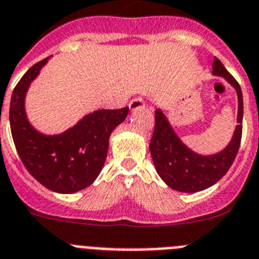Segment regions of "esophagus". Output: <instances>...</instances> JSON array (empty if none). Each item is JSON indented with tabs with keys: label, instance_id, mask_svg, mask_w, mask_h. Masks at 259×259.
Wrapping results in <instances>:
<instances>
[{
	"label": "esophagus",
	"instance_id": "esophagus-1",
	"mask_svg": "<svg viewBox=\"0 0 259 259\" xmlns=\"http://www.w3.org/2000/svg\"><path fill=\"white\" fill-rule=\"evenodd\" d=\"M130 110H137V109H142L145 108V101H143L141 97H137V99H133L129 104Z\"/></svg>",
	"mask_w": 259,
	"mask_h": 259
}]
</instances>
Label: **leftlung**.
I'll list each match as a JSON object with an SVG mask.
<instances>
[{
  "label": "left lung",
  "instance_id": "obj_1",
  "mask_svg": "<svg viewBox=\"0 0 259 259\" xmlns=\"http://www.w3.org/2000/svg\"><path fill=\"white\" fill-rule=\"evenodd\" d=\"M212 73L227 80L228 84L236 89L238 100L237 125L233 136L221 151L209 155L193 151L180 140L163 110H155V127L150 142V153L160 179L179 192H199L216 184L228 172L240 149L244 117L241 87L217 58L213 59Z\"/></svg>",
  "mask_w": 259,
  "mask_h": 259
}]
</instances>
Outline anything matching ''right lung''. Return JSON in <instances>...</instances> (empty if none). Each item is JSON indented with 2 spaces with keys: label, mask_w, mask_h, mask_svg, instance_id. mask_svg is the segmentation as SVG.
I'll return each mask as SVG.
<instances>
[{
  "label": "right lung",
  "mask_w": 259,
  "mask_h": 259,
  "mask_svg": "<svg viewBox=\"0 0 259 259\" xmlns=\"http://www.w3.org/2000/svg\"><path fill=\"white\" fill-rule=\"evenodd\" d=\"M49 60L46 58L32 66L13 91L10 129L19 158L39 183L54 192L75 193L100 175L110 134L127 117L129 108L95 110L59 134L39 132L26 113V95Z\"/></svg>",
  "instance_id": "right-lung-1"
}]
</instances>
